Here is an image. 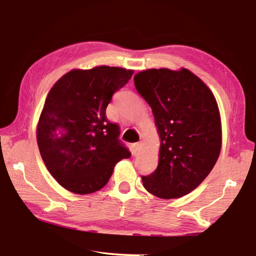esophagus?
Masks as SVG:
<instances>
[{"label":"esophagus","mask_w":256,"mask_h":256,"mask_svg":"<svg viewBox=\"0 0 256 256\" xmlns=\"http://www.w3.org/2000/svg\"><path fill=\"white\" fill-rule=\"evenodd\" d=\"M140 149V144H132V154H136Z\"/></svg>","instance_id":"1"}]
</instances>
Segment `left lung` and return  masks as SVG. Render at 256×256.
Masks as SVG:
<instances>
[{
	"instance_id": "obj_1",
	"label": "left lung",
	"mask_w": 256,
	"mask_h": 256,
	"mask_svg": "<svg viewBox=\"0 0 256 256\" xmlns=\"http://www.w3.org/2000/svg\"><path fill=\"white\" fill-rule=\"evenodd\" d=\"M138 92L152 110L160 138L158 167L142 183L160 198H177L210 174L222 150L216 98L188 68H149L134 76Z\"/></svg>"
}]
</instances>
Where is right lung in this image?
<instances>
[{
  "mask_svg": "<svg viewBox=\"0 0 256 256\" xmlns=\"http://www.w3.org/2000/svg\"><path fill=\"white\" fill-rule=\"evenodd\" d=\"M133 72L107 66L74 68L47 94L37 124L38 148L50 175L70 192L102 188L115 164L131 156L118 140V125L107 120L106 108Z\"/></svg>",
  "mask_w": 256,
  "mask_h": 256,
  "instance_id": "1",
  "label": "right lung"
}]
</instances>
